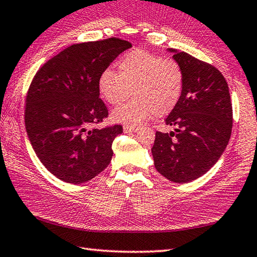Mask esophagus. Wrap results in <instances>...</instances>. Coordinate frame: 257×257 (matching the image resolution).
<instances>
[{"mask_svg":"<svg viewBox=\"0 0 257 257\" xmlns=\"http://www.w3.org/2000/svg\"><path fill=\"white\" fill-rule=\"evenodd\" d=\"M138 130V127L136 125H124L123 132L124 133H136Z\"/></svg>","mask_w":257,"mask_h":257,"instance_id":"1","label":"esophagus"}]
</instances>
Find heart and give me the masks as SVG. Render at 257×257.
Returning <instances> with one entry per match:
<instances>
[{"label":"heart","mask_w":257,"mask_h":257,"mask_svg":"<svg viewBox=\"0 0 257 257\" xmlns=\"http://www.w3.org/2000/svg\"><path fill=\"white\" fill-rule=\"evenodd\" d=\"M184 74L174 59L145 50H133L120 60L119 73L105 69L99 77V92L105 102L118 105L132 94L128 103L116 108V122L137 124L154 114H169L181 99Z\"/></svg>","instance_id":"1"}]
</instances>
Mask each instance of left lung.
Masks as SVG:
<instances>
[{"label": "left lung", "mask_w": 257, "mask_h": 257, "mask_svg": "<svg viewBox=\"0 0 257 257\" xmlns=\"http://www.w3.org/2000/svg\"><path fill=\"white\" fill-rule=\"evenodd\" d=\"M182 67L181 99L165 122L174 132L156 133L152 148L157 172L175 183H188L216 164L229 142L232 108L228 84L212 65L169 48Z\"/></svg>", "instance_id": "left-lung-1"}]
</instances>
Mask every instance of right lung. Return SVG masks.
<instances>
[{
    "label": "right lung",
    "mask_w": 257,
    "mask_h": 257,
    "mask_svg": "<svg viewBox=\"0 0 257 257\" xmlns=\"http://www.w3.org/2000/svg\"><path fill=\"white\" fill-rule=\"evenodd\" d=\"M132 48L118 38L73 45L41 67L27 95L26 129L37 157L51 174L72 184L94 179L110 164L121 125L90 129L108 115L99 77Z\"/></svg>",
    "instance_id": "add662e5"
}]
</instances>
